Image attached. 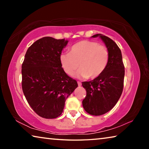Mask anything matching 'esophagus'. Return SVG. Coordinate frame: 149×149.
Wrapping results in <instances>:
<instances>
[{
	"label": "esophagus",
	"instance_id": "esophagus-1",
	"mask_svg": "<svg viewBox=\"0 0 149 149\" xmlns=\"http://www.w3.org/2000/svg\"><path fill=\"white\" fill-rule=\"evenodd\" d=\"M77 84L79 86H81V83L79 82V81H77Z\"/></svg>",
	"mask_w": 149,
	"mask_h": 149
}]
</instances>
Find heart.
Instances as JSON below:
<instances>
[{"instance_id":"heart-1","label":"heart","mask_w":149,"mask_h":149,"mask_svg":"<svg viewBox=\"0 0 149 149\" xmlns=\"http://www.w3.org/2000/svg\"><path fill=\"white\" fill-rule=\"evenodd\" d=\"M109 58L108 49L99 42L84 40L74 44L69 53H62L60 62L64 71L72 75L75 74L79 78L95 79L102 74L107 67Z\"/></svg>"}]
</instances>
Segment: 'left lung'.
<instances>
[{
	"instance_id": "left-lung-1",
	"label": "left lung",
	"mask_w": 149,
	"mask_h": 149,
	"mask_svg": "<svg viewBox=\"0 0 149 149\" xmlns=\"http://www.w3.org/2000/svg\"><path fill=\"white\" fill-rule=\"evenodd\" d=\"M104 42L109 52L108 64L102 74L90 81L82 82L87 92L82 104L91 115L100 116L112 110L121 97L125 70L122 55L116 43L105 35L96 34Z\"/></svg>"
}]
</instances>
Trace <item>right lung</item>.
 <instances>
[{
	"label": "right lung",
	"mask_w": 149,
	"mask_h": 149,
	"mask_svg": "<svg viewBox=\"0 0 149 149\" xmlns=\"http://www.w3.org/2000/svg\"><path fill=\"white\" fill-rule=\"evenodd\" d=\"M68 41L45 37L27 49L22 65V86L30 107L39 116L53 119L78 85L62 68L60 56Z\"/></svg>",
	"instance_id": "right-lung-1"
}]
</instances>
